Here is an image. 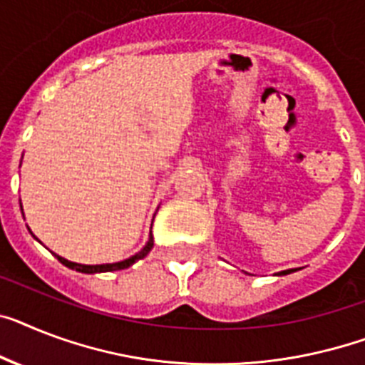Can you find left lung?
<instances>
[{"label":"left lung","mask_w":365,"mask_h":365,"mask_svg":"<svg viewBox=\"0 0 365 365\" xmlns=\"http://www.w3.org/2000/svg\"><path fill=\"white\" fill-rule=\"evenodd\" d=\"M289 272H291V270H284V272H279V274H289Z\"/></svg>","instance_id":"obj_1"}]
</instances>
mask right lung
Masks as SVG:
<instances>
[{
    "label": "right lung",
    "instance_id": "obj_1",
    "mask_svg": "<svg viewBox=\"0 0 365 365\" xmlns=\"http://www.w3.org/2000/svg\"><path fill=\"white\" fill-rule=\"evenodd\" d=\"M153 244H155L153 242V237H149V242L145 244V248L141 250L140 254L132 255L130 259H125V261H121V263H111V264H78V263H71V261L59 257V255H56V257L59 259V263H63L65 267H68V269H72V270H78V272H86V274L111 272V270L128 269V267H130V264H134L135 261H140V259L145 257V255L150 252V248H153Z\"/></svg>",
    "mask_w": 365,
    "mask_h": 365
}]
</instances>
